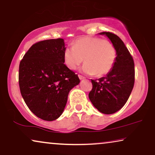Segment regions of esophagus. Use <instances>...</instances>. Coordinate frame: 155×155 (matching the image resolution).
Segmentation results:
<instances>
[{"label": "esophagus", "instance_id": "obj_1", "mask_svg": "<svg viewBox=\"0 0 155 155\" xmlns=\"http://www.w3.org/2000/svg\"><path fill=\"white\" fill-rule=\"evenodd\" d=\"M78 78H79V79H80V80L84 79V78H85V77H83V76H81V75H78Z\"/></svg>", "mask_w": 155, "mask_h": 155}]
</instances>
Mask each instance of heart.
Returning a JSON list of instances; mask_svg holds the SVG:
<instances>
[{
    "mask_svg": "<svg viewBox=\"0 0 155 155\" xmlns=\"http://www.w3.org/2000/svg\"><path fill=\"white\" fill-rule=\"evenodd\" d=\"M64 62L71 70H75L85 61L82 71L90 75L101 77L112 70L116 61V48L104 39L85 37L76 40L74 47L64 51Z\"/></svg>",
    "mask_w": 155,
    "mask_h": 155,
    "instance_id": "1",
    "label": "heart"
}]
</instances>
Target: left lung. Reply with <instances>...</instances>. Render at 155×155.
Here are the masks:
<instances>
[{
  "instance_id": "left-lung-1",
  "label": "left lung",
  "mask_w": 155,
  "mask_h": 155,
  "mask_svg": "<svg viewBox=\"0 0 155 155\" xmlns=\"http://www.w3.org/2000/svg\"><path fill=\"white\" fill-rule=\"evenodd\" d=\"M116 48L117 58L112 70L105 77L91 79L92 89L88 94L92 104L99 111L113 114L124 107L134 84V63L123 41L116 35L102 32Z\"/></svg>"
}]
</instances>
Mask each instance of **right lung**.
<instances>
[{"mask_svg": "<svg viewBox=\"0 0 155 155\" xmlns=\"http://www.w3.org/2000/svg\"><path fill=\"white\" fill-rule=\"evenodd\" d=\"M65 48L62 38L39 41L20 62L21 94L29 109L44 120L61 116L69 92L80 83L78 75L64 64Z\"/></svg>", "mask_w": 155, "mask_h": 155, "instance_id": "1", "label": "right lung"}]
</instances>
